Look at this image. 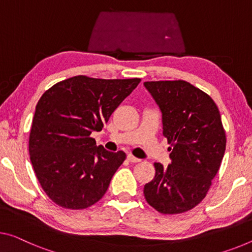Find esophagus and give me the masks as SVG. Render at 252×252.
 I'll return each instance as SVG.
<instances>
[{
	"label": "esophagus",
	"instance_id": "esophagus-1",
	"mask_svg": "<svg viewBox=\"0 0 252 252\" xmlns=\"http://www.w3.org/2000/svg\"><path fill=\"white\" fill-rule=\"evenodd\" d=\"M127 160H128L129 162H131V163H137V162L141 161V160H139V158L131 156V154H128V156H127Z\"/></svg>",
	"mask_w": 252,
	"mask_h": 252
}]
</instances>
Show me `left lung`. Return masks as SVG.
Segmentation results:
<instances>
[{
  "label": "left lung",
  "instance_id": "8db88e82",
  "mask_svg": "<svg viewBox=\"0 0 252 252\" xmlns=\"http://www.w3.org/2000/svg\"><path fill=\"white\" fill-rule=\"evenodd\" d=\"M144 87L162 113L171 164L154 163V179L144 186L146 202L162 214H180L205 198L226 145L219 108L198 88L183 80L151 81Z\"/></svg>",
  "mask_w": 252,
  "mask_h": 252
}]
</instances>
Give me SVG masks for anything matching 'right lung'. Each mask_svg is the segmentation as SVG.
<instances>
[{
	"mask_svg": "<svg viewBox=\"0 0 252 252\" xmlns=\"http://www.w3.org/2000/svg\"><path fill=\"white\" fill-rule=\"evenodd\" d=\"M139 82L77 75L41 95L30 129L29 154L41 188L56 205L83 210L106 193L126 154L96 146L91 133L102 129Z\"/></svg>",
	"mask_w": 252,
	"mask_h": 252,
	"instance_id": "right-lung-1",
	"label": "right lung"
}]
</instances>
